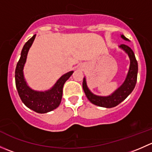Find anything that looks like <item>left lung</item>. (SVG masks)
I'll list each match as a JSON object with an SVG mask.
<instances>
[{"label":"left lung","mask_w":152,"mask_h":152,"mask_svg":"<svg viewBox=\"0 0 152 152\" xmlns=\"http://www.w3.org/2000/svg\"><path fill=\"white\" fill-rule=\"evenodd\" d=\"M121 37L124 40L129 41L123 34L121 35ZM119 47L123 49L128 54L130 59V66L124 82L114 93L108 96H99L94 95L87 87L86 79L84 78L83 83H82L84 92L88 100L93 104L97 105L99 107H106V108H112V107H116L126 99L127 96L132 92L135 87L136 82H137L138 65H137V62L136 60L134 52L128 45H124V44H122Z\"/></svg>","instance_id":"8db88e82"}]
</instances>
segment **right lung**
<instances>
[{
  "label": "right lung",
  "instance_id": "add662e5",
  "mask_svg": "<svg viewBox=\"0 0 152 152\" xmlns=\"http://www.w3.org/2000/svg\"><path fill=\"white\" fill-rule=\"evenodd\" d=\"M36 34L29 39L21 51L20 58L15 69V84L21 101L27 107L37 113H46L59 107L62 97L64 84L73 74L70 71L61 76L54 85L46 91H36L28 87L24 79L23 67L26 62L27 54Z\"/></svg>",
  "mask_w": 152,
  "mask_h": 152
}]
</instances>
